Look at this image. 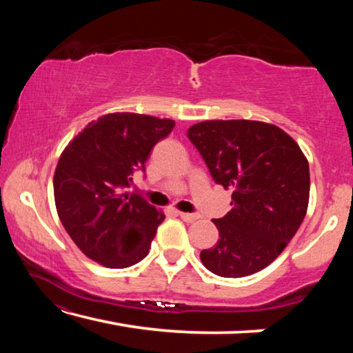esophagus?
I'll return each instance as SVG.
<instances>
[{
	"instance_id": "obj_1",
	"label": "esophagus",
	"mask_w": 353,
	"mask_h": 353,
	"mask_svg": "<svg viewBox=\"0 0 353 353\" xmlns=\"http://www.w3.org/2000/svg\"><path fill=\"white\" fill-rule=\"evenodd\" d=\"M179 216H181L185 223H194L196 219L199 218V214H194V213H179Z\"/></svg>"
}]
</instances>
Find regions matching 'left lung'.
<instances>
[{
  "label": "left lung",
  "mask_w": 353,
  "mask_h": 353,
  "mask_svg": "<svg viewBox=\"0 0 353 353\" xmlns=\"http://www.w3.org/2000/svg\"><path fill=\"white\" fill-rule=\"evenodd\" d=\"M187 134L213 181L234 188L232 210L213 219L219 240L202 250V265L230 279L265 270L305 218L307 157L285 130L261 121L212 119L193 124Z\"/></svg>",
  "instance_id": "obj_1"
}]
</instances>
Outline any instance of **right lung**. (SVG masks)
Segmentation results:
<instances>
[{"mask_svg": "<svg viewBox=\"0 0 353 353\" xmlns=\"http://www.w3.org/2000/svg\"><path fill=\"white\" fill-rule=\"evenodd\" d=\"M174 124L140 113H107L63 149L52 179L57 214L88 259L121 270L148 255L165 214L126 188Z\"/></svg>", "mask_w": 353, "mask_h": 353, "instance_id": "obj_1", "label": "right lung"}]
</instances>
